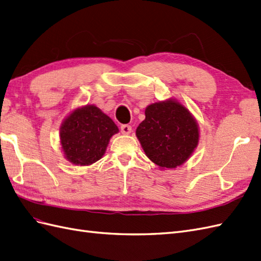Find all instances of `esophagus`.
Here are the masks:
<instances>
[{"label":"esophagus","mask_w":261,"mask_h":261,"mask_svg":"<svg viewBox=\"0 0 261 261\" xmlns=\"http://www.w3.org/2000/svg\"><path fill=\"white\" fill-rule=\"evenodd\" d=\"M120 130H121V133H123V135H130L132 131V128L129 124H122L121 126H120Z\"/></svg>","instance_id":"esophagus-1"}]
</instances>
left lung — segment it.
I'll list each match as a JSON object with an SVG mask.
<instances>
[{"mask_svg":"<svg viewBox=\"0 0 261 261\" xmlns=\"http://www.w3.org/2000/svg\"><path fill=\"white\" fill-rule=\"evenodd\" d=\"M137 137L153 163L173 169L182 165L198 143V126L190 111L175 100L146 107Z\"/></svg>","mask_w":261,"mask_h":261,"instance_id":"8db88e82","label":"left lung"}]
</instances>
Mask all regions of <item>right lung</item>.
Returning a JSON list of instances; mask_svg holds the SVG:
<instances>
[{
    "label": "right lung",
    "mask_w": 261,
    "mask_h": 261,
    "mask_svg": "<svg viewBox=\"0 0 261 261\" xmlns=\"http://www.w3.org/2000/svg\"><path fill=\"white\" fill-rule=\"evenodd\" d=\"M119 131L112 120L95 106H86L65 119L61 143L66 159L76 165H89L105 154L110 138Z\"/></svg>",
    "instance_id": "obj_1"
}]
</instances>
